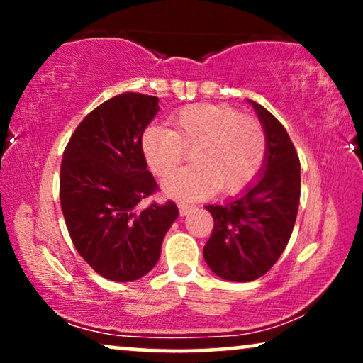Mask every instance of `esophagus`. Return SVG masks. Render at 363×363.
Returning <instances> with one entry per match:
<instances>
[{"mask_svg": "<svg viewBox=\"0 0 363 363\" xmlns=\"http://www.w3.org/2000/svg\"><path fill=\"white\" fill-rule=\"evenodd\" d=\"M178 210H180V215H182V216H186L188 213H191L193 206L185 205V203H178Z\"/></svg>", "mask_w": 363, "mask_h": 363, "instance_id": "esophagus-1", "label": "esophagus"}]
</instances>
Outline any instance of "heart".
Masks as SVG:
<instances>
[{
  "label": "heart",
  "mask_w": 363,
  "mask_h": 363,
  "mask_svg": "<svg viewBox=\"0 0 363 363\" xmlns=\"http://www.w3.org/2000/svg\"><path fill=\"white\" fill-rule=\"evenodd\" d=\"M170 127H148L142 153L157 177L165 178L190 152L193 165L163 182V191L178 200L205 198L216 190L235 195L255 182L267 155L264 128L236 108L215 104L185 107Z\"/></svg>",
  "instance_id": "heart-1"
}]
</instances>
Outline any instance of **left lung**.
I'll use <instances>...</instances> for the list:
<instances>
[{
	"label": "left lung",
	"instance_id": "obj_1",
	"mask_svg": "<svg viewBox=\"0 0 363 363\" xmlns=\"http://www.w3.org/2000/svg\"><path fill=\"white\" fill-rule=\"evenodd\" d=\"M247 102L266 132L264 165L240 196L205 206L215 226L203 256L216 276L233 282L255 281L276 264L294 230L301 198V163L294 143L269 111Z\"/></svg>",
	"mask_w": 363,
	"mask_h": 363
}]
</instances>
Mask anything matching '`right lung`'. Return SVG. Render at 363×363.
<instances>
[{"label":"right lung","instance_id":"right-lung-1","mask_svg":"<svg viewBox=\"0 0 363 363\" xmlns=\"http://www.w3.org/2000/svg\"><path fill=\"white\" fill-rule=\"evenodd\" d=\"M158 97L125 92L94 108L72 133L61 163L59 198L79 255L97 274L130 282L153 269L178 208L142 206L158 190L142 135Z\"/></svg>","mask_w":363,"mask_h":363}]
</instances>
